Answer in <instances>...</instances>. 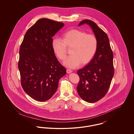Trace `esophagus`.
Here are the masks:
<instances>
[{
    "instance_id": "esophagus-1",
    "label": "esophagus",
    "mask_w": 134,
    "mask_h": 134,
    "mask_svg": "<svg viewBox=\"0 0 134 134\" xmlns=\"http://www.w3.org/2000/svg\"><path fill=\"white\" fill-rule=\"evenodd\" d=\"M67 72L68 73H70L72 72V70H71L70 69H67Z\"/></svg>"
}]
</instances>
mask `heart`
<instances>
[{"instance_id":"obj_1","label":"heart","mask_w":134,"mask_h":134,"mask_svg":"<svg viewBox=\"0 0 134 134\" xmlns=\"http://www.w3.org/2000/svg\"><path fill=\"white\" fill-rule=\"evenodd\" d=\"M97 47V40L94 35L87 34L79 30L68 31L62 35V39L55 38L52 41V49L60 60L65 59L67 48H71V56L63 62L65 66L70 68H76L81 63H88L94 56Z\"/></svg>"}]
</instances>
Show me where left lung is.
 <instances>
[{"mask_svg":"<svg viewBox=\"0 0 134 134\" xmlns=\"http://www.w3.org/2000/svg\"><path fill=\"white\" fill-rule=\"evenodd\" d=\"M84 24L92 29L97 40L98 47L91 61L77 71L80 80L77 90L84 101L93 103L102 99L108 91L114 75V56L107 34L89 19L83 20L78 26Z\"/></svg>","mask_w":134,"mask_h":134,"instance_id":"left-lung-1","label":"left lung"}]
</instances>
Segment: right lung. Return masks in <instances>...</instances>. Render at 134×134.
I'll list each match as a JSON object with an SVG mask.
<instances>
[{"label":"right lung","mask_w":134,"mask_h":134,"mask_svg":"<svg viewBox=\"0 0 134 134\" xmlns=\"http://www.w3.org/2000/svg\"><path fill=\"white\" fill-rule=\"evenodd\" d=\"M64 25L48 19H38L26 32L20 47L18 67L22 87L38 102L51 98L66 73L52 47V37Z\"/></svg>","instance_id":"obj_1"}]
</instances>
